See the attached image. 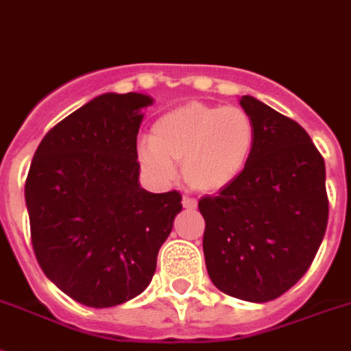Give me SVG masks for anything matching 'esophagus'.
I'll use <instances>...</instances> for the list:
<instances>
[{"mask_svg":"<svg viewBox=\"0 0 351 351\" xmlns=\"http://www.w3.org/2000/svg\"><path fill=\"white\" fill-rule=\"evenodd\" d=\"M182 206L186 208V210H195L197 201L192 199V197H182Z\"/></svg>","mask_w":351,"mask_h":351,"instance_id":"obj_1","label":"esophagus"}]
</instances>
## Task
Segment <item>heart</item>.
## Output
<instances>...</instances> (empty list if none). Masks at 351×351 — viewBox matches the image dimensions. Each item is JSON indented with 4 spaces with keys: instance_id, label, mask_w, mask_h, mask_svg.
Here are the masks:
<instances>
[{
    "instance_id": "heart-1",
    "label": "heart",
    "mask_w": 351,
    "mask_h": 351,
    "mask_svg": "<svg viewBox=\"0 0 351 351\" xmlns=\"http://www.w3.org/2000/svg\"><path fill=\"white\" fill-rule=\"evenodd\" d=\"M256 125L239 106L190 102L165 112L138 143V161L154 182L167 184L181 163L192 190L213 193L240 178L253 156Z\"/></svg>"
}]
</instances>
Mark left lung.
<instances>
[{
	"label": "left lung",
	"mask_w": 351,
	"mask_h": 351,
	"mask_svg": "<svg viewBox=\"0 0 351 351\" xmlns=\"http://www.w3.org/2000/svg\"><path fill=\"white\" fill-rule=\"evenodd\" d=\"M256 143L237 181L199 201L213 285L253 303L276 300L311 267L328 222L325 159L306 130L256 98H240Z\"/></svg>",
	"instance_id": "1"
}]
</instances>
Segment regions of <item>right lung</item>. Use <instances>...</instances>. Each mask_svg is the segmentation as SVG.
<instances>
[{
	"label": "right lung",
	"mask_w": 351,
	"mask_h": 351,
	"mask_svg": "<svg viewBox=\"0 0 351 351\" xmlns=\"http://www.w3.org/2000/svg\"><path fill=\"white\" fill-rule=\"evenodd\" d=\"M141 93H106L59 121L37 147L25 184L34 253L60 291L93 308L149 287L181 193L140 186Z\"/></svg>",
	"instance_id": "1"
}]
</instances>
